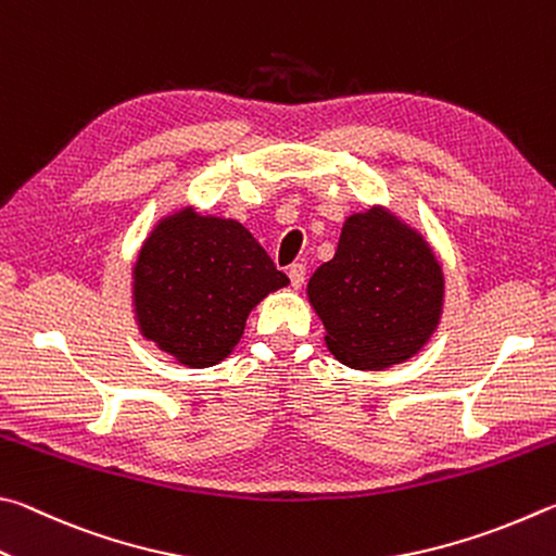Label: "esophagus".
<instances>
[{
	"mask_svg": "<svg viewBox=\"0 0 556 556\" xmlns=\"http://www.w3.org/2000/svg\"><path fill=\"white\" fill-rule=\"evenodd\" d=\"M305 266H303V263H293V266H290L288 268V276H290V286H293V288H300V286H303L305 283Z\"/></svg>",
	"mask_w": 556,
	"mask_h": 556,
	"instance_id": "34e87169",
	"label": "esophagus"
}]
</instances>
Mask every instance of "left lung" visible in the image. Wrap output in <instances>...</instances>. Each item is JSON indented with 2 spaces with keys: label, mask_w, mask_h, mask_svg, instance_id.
Wrapping results in <instances>:
<instances>
[{
  "label": "left lung",
  "mask_w": 556,
  "mask_h": 556,
  "mask_svg": "<svg viewBox=\"0 0 556 556\" xmlns=\"http://www.w3.org/2000/svg\"><path fill=\"white\" fill-rule=\"evenodd\" d=\"M327 349L358 371L413 358L442 319L444 273L430 243L391 210L346 217L332 261L307 283Z\"/></svg>",
  "instance_id": "1"
}]
</instances>
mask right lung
I'll return each mask as SVG.
<instances>
[{
	"mask_svg": "<svg viewBox=\"0 0 556 556\" xmlns=\"http://www.w3.org/2000/svg\"><path fill=\"white\" fill-rule=\"evenodd\" d=\"M131 278L139 332L190 368L224 362L251 309L290 283L241 222L192 207L155 224Z\"/></svg>",
	"mask_w": 556,
	"mask_h": 556,
	"instance_id": "right-lung-1",
	"label": "right lung"
}]
</instances>
